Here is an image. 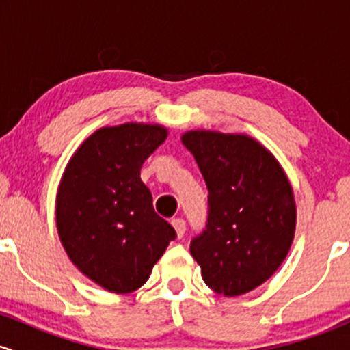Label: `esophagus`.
<instances>
[{"instance_id":"esophagus-1","label":"esophagus","mask_w":350,"mask_h":350,"mask_svg":"<svg viewBox=\"0 0 350 350\" xmlns=\"http://www.w3.org/2000/svg\"><path fill=\"white\" fill-rule=\"evenodd\" d=\"M172 227H174L176 234H178V239L184 235V232H186V222H184L183 219H172Z\"/></svg>"}]
</instances>
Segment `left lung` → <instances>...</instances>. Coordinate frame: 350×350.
Here are the masks:
<instances>
[{
  "label": "left lung",
  "instance_id": "left-lung-1",
  "mask_svg": "<svg viewBox=\"0 0 350 350\" xmlns=\"http://www.w3.org/2000/svg\"><path fill=\"white\" fill-rule=\"evenodd\" d=\"M208 191L207 222L191 242L202 280L217 295L255 290L280 268L293 243L296 206L283 167L247 135L187 131Z\"/></svg>",
  "mask_w": 350,
  "mask_h": 350
}]
</instances>
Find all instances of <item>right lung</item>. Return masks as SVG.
Segmentation results:
<instances>
[{"instance_id": "right-lung-1", "label": "right lung", "mask_w": 350, "mask_h": 350, "mask_svg": "<svg viewBox=\"0 0 350 350\" xmlns=\"http://www.w3.org/2000/svg\"><path fill=\"white\" fill-rule=\"evenodd\" d=\"M166 136L161 124L100 128L80 144L60 179V242L83 275L111 293L143 286L176 239L139 178L143 163Z\"/></svg>"}]
</instances>
